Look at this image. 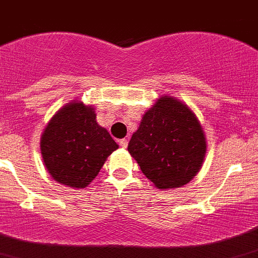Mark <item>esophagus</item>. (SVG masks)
Masks as SVG:
<instances>
[{"instance_id":"34e87169","label":"esophagus","mask_w":258,"mask_h":258,"mask_svg":"<svg viewBox=\"0 0 258 258\" xmlns=\"http://www.w3.org/2000/svg\"><path fill=\"white\" fill-rule=\"evenodd\" d=\"M119 145H121L122 149H126V147L128 146V140H127V139L119 140Z\"/></svg>"}]
</instances>
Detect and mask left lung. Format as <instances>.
I'll list each match as a JSON object with an SVG mask.
<instances>
[{
  "label": "left lung",
  "mask_w": 258,
  "mask_h": 258,
  "mask_svg": "<svg viewBox=\"0 0 258 258\" xmlns=\"http://www.w3.org/2000/svg\"><path fill=\"white\" fill-rule=\"evenodd\" d=\"M127 150L157 189H175L202 169L207 140L191 108L164 94L145 112Z\"/></svg>",
  "instance_id": "8db88e82"
}]
</instances>
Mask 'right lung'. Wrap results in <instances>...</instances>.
Wrapping results in <instances>:
<instances>
[{"label":"right lung","mask_w":258,"mask_h":258,"mask_svg":"<svg viewBox=\"0 0 258 258\" xmlns=\"http://www.w3.org/2000/svg\"><path fill=\"white\" fill-rule=\"evenodd\" d=\"M93 106L76 99L55 112L40 140L42 161L59 184L81 189L96 179L107 157L118 149L97 122Z\"/></svg>","instance_id":"add662e5"}]
</instances>
